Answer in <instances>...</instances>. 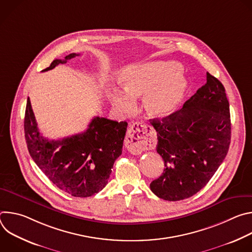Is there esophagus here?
I'll use <instances>...</instances> for the list:
<instances>
[{
    "label": "esophagus",
    "instance_id": "esophagus-1",
    "mask_svg": "<svg viewBox=\"0 0 252 252\" xmlns=\"http://www.w3.org/2000/svg\"><path fill=\"white\" fill-rule=\"evenodd\" d=\"M153 130L152 127L143 123H134L126 132V147L132 155H139L152 147Z\"/></svg>",
    "mask_w": 252,
    "mask_h": 252
}]
</instances>
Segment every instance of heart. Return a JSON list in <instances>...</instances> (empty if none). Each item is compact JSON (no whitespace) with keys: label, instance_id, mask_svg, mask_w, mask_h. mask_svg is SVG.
<instances>
[{"label":"heart","instance_id":"b5f03b06","mask_svg":"<svg viewBox=\"0 0 252 252\" xmlns=\"http://www.w3.org/2000/svg\"><path fill=\"white\" fill-rule=\"evenodd\" d=\"M175 62H151L131 65L121 75L126 92L111 94L116 109L128 113L134 99L143 96L142 105L153 119H163L176 111L184 99L188 83Z\"/></svg>","mask_w":252,"mask_h":252}]
</instances>
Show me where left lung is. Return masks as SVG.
<instances>
[{"instance_id":"8db88e82","label":"left lung","mask_w":252,"mask_h":252,"mask_svg":"<svg viewBox=\"0 0 252 252\" xmlns=\"http://www.w3.org/2000/svg\"><path fill=\"white\" fill-rule=\"evenodd\" d=\"M151 124L164 161L162 174L150 186L152 191L168 201L192 196L206 186L229 149L231 124L223 85L206 73L205 85L183 109Z\"/></svg>"}]
</instances>
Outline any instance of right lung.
Wrapping results in <instances>:
<instances>
[{"label": "right lung", "mask_w": 252, "mask_h": 252, "mask_svg": "<svg viewBox=\"0 0 252 252\" xmlns=\"http://www.w3.org/2000/svg\"><path fill=\"white\" fill-rule=\"evenodd\" d=\"M79 55L55 60L43 71ZM126 126V122L95 117L86 131L49 140L40 133L30 98L27 100L24 127L32 158L56 187L76 197L92 196L106 186L114 163L122 155Z\"/></svg>", "instance_id": "add662e5"}]
</instances>
